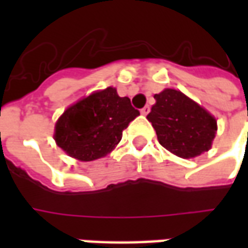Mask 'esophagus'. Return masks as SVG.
<instances>
[{
    "label": "esophagus",
    "instance_id": "1",
    "mask_svg": "<svg viewBox=\"0 0 248 248\" xmlns=\"http://www.w3.org/2000/svg\"><path fill=\"white\" fill-rule=\"evenodd\" d=\"M140 113L143 114V115H147V114L150 113V106H145L143 108H140Z\"/></svg>",
    "mask_w": 248,
    "mask_h": 248
}]
</instances>
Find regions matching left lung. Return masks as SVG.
I'll list each match as a JSON object with an SVG mask.
<instances>
[{
    "mask_svg": "<svg viewBox=\"0 0 248 248\" xmlns=\"http://www.w3.org/2000/svg\"><path fill=\"white\" fill-rule=\"evenodd\" d=\"M147 119L165 149L181 158H194L211 147L217 121L183 93L166 89L154 95Z\"/></svg>",
    "mask_w": 248,
    "mask_h": 248,
    "instance_id": "8db88e82",
    "label": "left lung"
}]
</instances>
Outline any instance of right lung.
<instances>
[{"instance_id":"right-lung-1","label":"right lung","mask_w":248,"mask_h":248,"mask_svg":"<svg viewBox=\"0 0 248 248\" xmlns=\"http://www.w3.org/2000/svg\"><path fill=\"white\" fill-rule=\"evenodd\" d=\"M140 115L127 97L108 87L83 98L56 124L57 145L79 161H94L113 150L129 124Z\"/></svg>"}]
</instances>
